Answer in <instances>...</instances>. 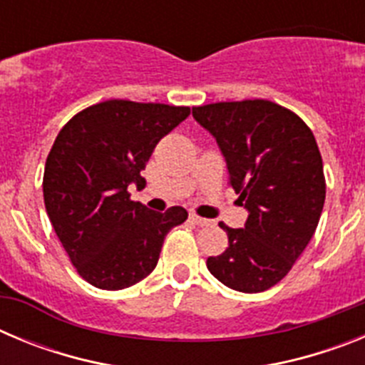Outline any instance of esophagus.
<instances>
[{
    "label": "esophagus",
    "mask_w": 365,
    "mask_h": 365,
    "mask_svg": "<svg viewBox=\"0 0 365 365\" xmlns=\"http://www.w3.org/2000/svg\"><path fill=\"white\" fill-rule=\"evenodd\" d=\"M190 221H192L193 225H197V227H210L212 225L210 219H205L197 214H190Z\"/></svg>",
    "instance_id": "obj_1"
}]
</instances>
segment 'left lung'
Wrapping results in <instances>:
<instances>
[{"mask_svg": "<svg viewBox=\"0 0 365 365\" xmlns=\"http://www.w3.org/2000/svg\"><path fill=\"white\" fill-rule=\"evenodd\" d=\"M227 160L228 182L248 210L243 228L206 267L222 285L263 292L285 278L314 235L325 202L322 155L309 125L270 100L217 102L192 109Z\"/></svg>", "mask_w": 365, "mask_h": 365, "instance_id": "obj_1", "label": "left lung"}]
</instances>
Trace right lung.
<instances>
[{"label":"right lung","instance_id":"right-lung-1","mask_svg":"<svg viewBox=\"0 0 365 365\" xmlns=\"http://www.w3.org/2000/svg\"><path fill=\"white\" fill-rule=\"evenodd\" d=\"M190 108L106 100L76 113L49 151L43 173L45 210L76 272L104 291H120L157 267L164 237L188 212L164 214L130 199L160 138Z\"/></svg>","mask_w":365,"mask_h":365}]
</instances>
